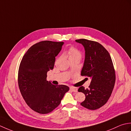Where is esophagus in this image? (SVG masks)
I'll list each match as a JSON object with an SVG mask.
<instances>
[{
	"label": "esophagus",
	"mask_w": 131,
	"mask_h": 131,
	"mask_svg": "<svg viewBox=\"0 0 131 131\" xmlns=\"http://www.w3.org/2000/svg\"><path fill=\"white\" fill-rule=\"evenodd\" d=\"M70 90L72 91H73L74 92H78V89L77 88H75V87H70Z\"/></svg>",
	"instance_id": "34e87169"
}]
</instances>
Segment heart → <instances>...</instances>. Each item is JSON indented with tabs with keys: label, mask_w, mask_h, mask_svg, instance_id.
Instances as JSON below:
<instances>
[{
	"label": "heart",
	"mask_w": 131,
	"mask_h": 131,
	"mask_svg": "<svg viewBox=\"0 0 131 131\" xmlns=\"http://www.w3.org/2000/svg\"><path fill=\"white\" fill-rule=\"evenodd\" d=\"M67 53L69 56V60L75 58H79L80 59L81 58V53L77 49L74 48V47H70V48H69L68 50Z\"/></svg>",
	"instance_id": "heart-1"
}]
</instances>
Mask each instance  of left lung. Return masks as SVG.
<instances>
[{
  "label": "left lung",
  "instance_id": "left-lung-1",
  "mask_svg": "<svg viewBox=\"0 0 131 131\" xmlns=\"http://www.w3.org/2000/svg\"><path fill=\"white\" fill-rule=\"evenodd\" d=\"M85 50L82 76L91 79L89 88L80 87L79 92L85 94V99L80 105L90 110H96L104 105L112 94L115 82V74L112 58L101 44L84 39H78Z\"/></svg>",
  "mask_w": 131,
  "mask_h": 131
}]
</instances>
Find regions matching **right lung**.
<instances>
[{"mask_svg": "<svg viewBox=\"0 0 131 131\" xmlns=\"http://www.w3.org/2000/svg\"><path fill=\"white\" fill-rule=\"evenodd\" d=\"M63 42L42 41L28 49L19 67V90L27 105L35 112L47 114L60 105L69 90L65 85H55L47 80V72L54 68L55 57Z\"/></svg>", "mask_w": 131, "mask_h": 131, "instance_id": "1", "label": "right lung"}]
</instances>
